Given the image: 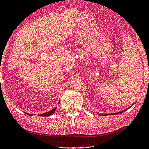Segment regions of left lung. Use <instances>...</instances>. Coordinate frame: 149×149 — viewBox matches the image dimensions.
Masks as SVG:
<instances>
[{
    "instance_id": "left-lung-1",
    "label": "left lung",
    "mask_w": 149,
    "mask_h": 149,
    "mask_svg": "<svg viewBox=\"0 0 149 149\" xmlns=\"http://www.w3.org/2000/svg\"><path fill=\"white\" fill-rule=\"evenodd\" d=\"M130 107H129L128 108H130ZM128 108H127V109H128ZM127 109H126L125 110H126ZM125 110H123V111H121V112H118V113H115V114H121V113H123V112H125ZM100 115H102V116H105V115H108V114H101Z\"/></svg>"
}]
</instances>
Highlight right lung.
Here are the masks:
<instances>
[{
	"label": "right lung",
	"mask_w": 149,
	"mask_h": 149,
	"mask_svg": "<svg viewBox=\"0 0 149 149\" xmlns=\"http://www.w3.org/2000/svg\"><path fill=\"white\" fill-rule=\"evenodd\" d=\"M60 103V100H59V104ZM56 108H57V107H55V108H53V110H50L49 112H45V113H43V114H40L39 116H50V115H52V114H53V113H54V112L55 110H56ZM28 115H31V114H27Z\"/></svg>",
	"instance_id": "1"
}]
</instances>
